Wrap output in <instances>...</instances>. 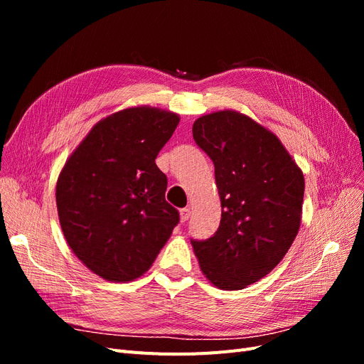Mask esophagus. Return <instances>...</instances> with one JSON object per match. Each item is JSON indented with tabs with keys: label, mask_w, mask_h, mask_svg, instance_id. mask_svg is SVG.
<instances>
[{
	"label": "esophagus",
	"mask_w": 364,
	"mask_h": 364,
	"mask_svg": "<svg viewBox=\"0 0 364 364\" xmlns=\"http://www.w3.org/2000/svg\"><path fill=\"white\" fill-rule=\"evenodd\" d=\"M190 215H191L190 208H183V209H181V222H182V223H185L186 220L190 218Z\"/></svg>",
	"instance_id": "34e87169"
}]
</instances>
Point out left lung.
<instances>
[{
  "instance_id": "8db88e82",
  "label": "left lung",
  "mask_w": 364,
  "mask_h": 364,
  "mask_svg": "<svg viewBox=\"0 0 364 364\" xmlns=\"http://www.w3.org/2000/svg\"><path fill=\"white\" fill-rule=\"evenodd\" d=\"M193 138L214 162L222 202L217 232L191 240L194 253L217 289H246L293 245L302 218V170L273 132L237 111L197 118Z\"/></svg>"
}]
</instances>
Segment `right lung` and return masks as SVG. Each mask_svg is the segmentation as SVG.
<instances>
[{"mask_svg": "<svg viewBox=\"0 0 364 364\" xmlns=\"http://www.w3.org/2000/svg\"><path fill=\"white\" fill-rule=\"evenodd\" d=\"M179 115L127 107L90 130L56 185L62 232L85 266L112 282L142 277L179 223L165 200L167 176L155 162Z\"/></svg>", "mask_w": 364, "mask_h": 364, "instance_id": "right-lung-1", "label": "right lung"}]
</instances>
